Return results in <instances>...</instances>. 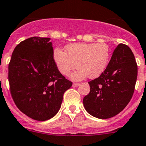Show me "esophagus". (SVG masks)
<instances>
[{
	"instance_id": "1",
	"label": "esophagus",
	"mask_w": 146,
	"mask_h": 146,
	"mask_svg": "<svg viewBox=\"0 0 146 146\" xmlns=\"http://www.w3.org/2000/svg\"><path fill=\"white\" fill-rule=\"evenodd\" d=\"M79 85H80V84H79V83H73V87H77V86H78Z\"/></svg>"
}]
</instances>
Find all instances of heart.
<instances>
[{"label":"heart","mask_w":146,"mask_h":146,"mask_svg":"<svg viewBox=\"0 0 146 146\" xmlns=\"http://www.w3.org/2000/svg\"><path fill=\"white\" fill-rule=\"evenodd\" d=\"M66 53L60 48L55 49L53 58L58 70L63 76L71 75V78L80 80L89 78H94L102 74L107 68L111 58V49L104 43H73L66 46Z\"/></svg>","instance_id":"1"}]
</instances>
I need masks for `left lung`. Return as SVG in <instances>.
<instances>
[{
    "label": "left lung",
    "instance_id": "8db88e82",
    "mask_svg": "<svg viewBox=\"0 0 146 146\" xmlns=\"http://www.w3.org/2000/svg\"><path fill=\"white\" fill-rule=\"evenodd\" d=\"M138 76V66L127 45H118L105 71L89 81L90 93L83 98L89 114L100 119L112 118L123 110L132 98Z\"/></svg>",
    "mask_w": 146,
    "mask_h": 146
}]
</instances>
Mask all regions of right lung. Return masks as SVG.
Listing matches in <instances>:
<instances>
[{
	"label": "right lung",
	"instance_id": "1",
	"mask_svg": "<svg viewBox=\"0 0 146 146\" xmlns=\"http://www.w3.org/2000/svg\"><path fill=\"white\" fill-rule=\"evenodd\" d=\"M50 39L35 36L21 42L8 65L13 100L21 112L35 121L55 116L73 83L58 70Z\"/></svg>",
	"mask_w": 146,
	"mask_h": 146
}]
</instances>
